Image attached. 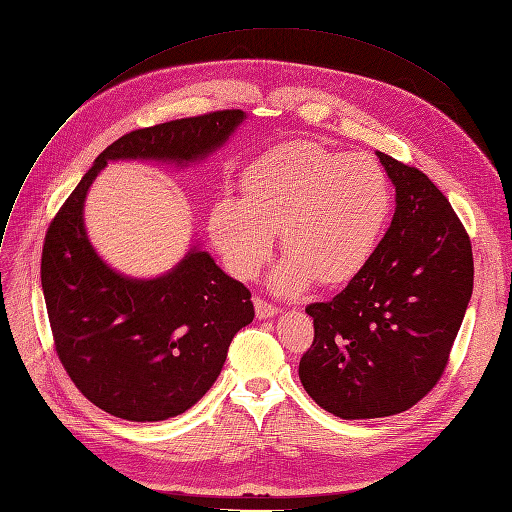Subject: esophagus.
Segmentation results:
<instances>
[{"instance_id":"esophagus-1","label":"esophagus","mask_w":512,"mask_h":512,"mask_svg":"<svg viewBox=\"0 0 512 512\" xmlns=\"http://www.w3.org/2000/svg\"><path fill=\"white\" fill-rule=\"evenodd\" d=\"M254 307H256V317H258V320H267V317H273V315H277V311H279L275 305L267 303V301H264V298H260V296L254 298Z\"/></svg>"}]
</instances>
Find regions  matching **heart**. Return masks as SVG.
Here are the masks:
<instances>
[{
    "mask_svg": "<svg viewBox=\"0 0 512 512\" xmlns=\"http://www.w3.org/2000/svg\"><path fill=\"white\" fill-rule=\"evenodd\" d=\"M243 199L222 197L209 211V235L226 267L254 277L273 252L275 231L288 256L271 275L279 294L315 277L324 286L354 279L373 258L392 211L385 169L368 154L313 142L281 144L241 178Z\"/></svg>",
    "mask_w": 512,
    "mask_h": 512,
    "instance_id": "heart-1",
    "label": "heart"
}]
</instances>
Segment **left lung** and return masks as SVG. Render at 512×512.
Segmentation results:
<instances>
[{
    "instance_id": "left-lung-1",
    "label": "left lung",
    "mask_w": 512,
    "mask_h": 512,
    "mask_svg": "<svg viewBox=\"0 0 512 512\" xmlns=\"http://www.w3.org/2000/svg\"><path fill=\"white\" fill-rule=\"evenodd\" d=\"M396 211L373 258L326 303L307 305V394L341 419L411 409L443 377L472 296V243L424 171L377 152Z\"/></svg>"
}]
</instances>
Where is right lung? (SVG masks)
Returning a JSON list of instances; mask_svg holds the SVG:
<instances>
[{
  "instance_id": "1",
  "label": "right lung",
  "mask_w": 512,
  "mask_h": 512,
  "mask_svg": "<svg viewBox=\"0 0 512 512\" xmlns=\"http://www.w3.org/2000/svg\"><path fill=\"white\" fill-rule=\"evenodd\" d=\"M243 120L220 110L122 135L52 218L42 250V290L55 351L95 407L129 421H163L203 398L235 334L254 320L252 294L207 252L190 250L171 273L129 279L88 243L82 209L108 161H197Z\"/></svg>"
}]
</instances>
